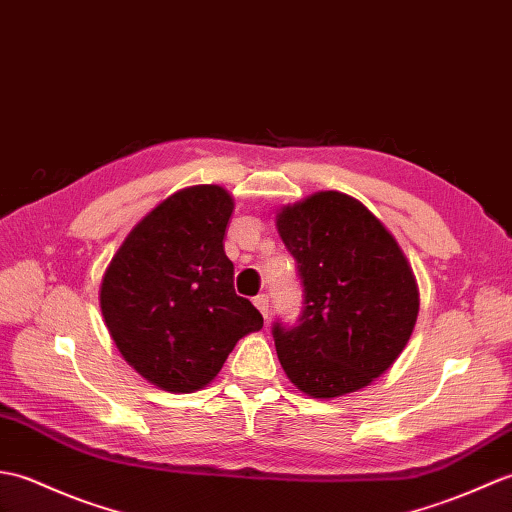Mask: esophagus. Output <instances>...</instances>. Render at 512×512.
Wrapping results in <instances>:
<instances>
[{
	"mask_svg": "<svg viewBox=\"0 0 512 512\" xmlns=\"http://www.w3.org/2000/svg\"><path fill=\"white\" fill-rule=\"evenodd\" d=\"M254 304H256V309L260 311V315H263L265 320H267V317H269V298H267V295H265V293L256 295V298H254Z\"/></svg>",
	"mask_w": 512,
	"mask_h": 512,
	"instance_id": "1",
	"label": "esophagus"
}]
</instances>
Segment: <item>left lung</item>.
Wrapping results in <instances>:
<instances>
[{
	"label": "left lung",
	"instance_id": "obj_1",
	"mask_svg": "<svg viewBox=\"0 0 512 512\" xmlns=\"http://www.w3.org/2000/svg\"><path fill=\"white\" fill-rule=\"evenodd\" d=\"M276 227L304 285L300 324L274 326L282 370L313 399L366 388L416 326L418 285L403 249L361 201L337 190L282 206Z\"/></svg>",
	"mask_w": 512,
	"mask_h": 512
}]
</instances>
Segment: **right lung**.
Segmentation results:
<instances>
[{"mask_svg":"<svg viewBox=\"0 0 512 512\" xmlns=\"http://www.w3.org/2000/svg\"><path fill=\"white\" fill-rule=\"evenodd\" d=\"M234 199L214 184L177 190L124 238L100 282L113 344L142 377L190 394L221 372L238 339L263 328L236 295L223 236Z\"/></svg>","mask_w":512,"mask_h":512,"instance_id":"obj_1","label":"right lung"}]
</instances>
